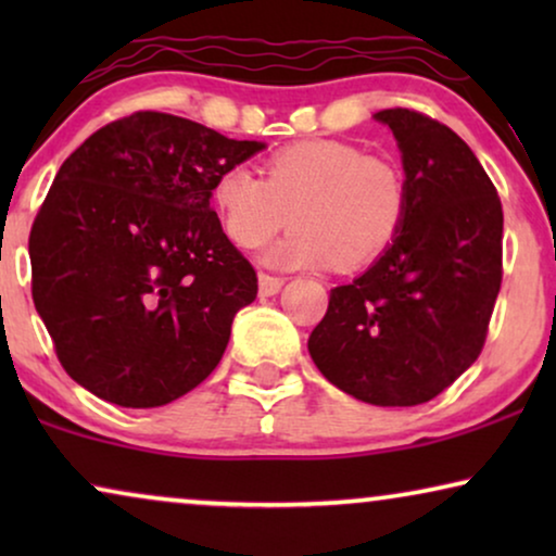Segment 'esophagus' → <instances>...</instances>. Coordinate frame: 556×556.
<instances>
[{"label":"esophagus","instance_id":"esophagus-1","mask_svg":"<svg viewBox=\"0 0 556 556\" xmlns=\"http://www.w3.org/2000/svg\"><path fill=\"white\" fill-rule=\"evenodd\" d=\"M261 295H276L280 288H283L286 280L278 278V276H268V273H261Z\"/></svg>","mask_w":556,"mask_h":556}]
</instances>
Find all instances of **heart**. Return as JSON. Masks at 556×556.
Wrapping results in <instances>:
<instances>
[{
    "label": "heart",
    "mask_w": 556,
    "mask_h": 556,
    "mask_svg": "<svg viewBox=\"0 0 556 556\" xmlns=\"http://www.w3.org/2000/svg\"><path fill=\"white\" fill-rule=\"evenodd\" d=\"M212 204L227 238L253 250L288 223L293 230L270 248L278 268L362 270L379 261L402 230L407 187L382 156L362 154L341 139L286 143L263 162V179L227 166L212 185Z\"/></svg>",
    "instance_id": "heart-1"
}]
</instances>
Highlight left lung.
<instances>
[{
	"label": "left lung",
	"instance_id": "left-lung-1",
	"mask_svg": "<svg viewBox=\"0 0 556 556\" xmlns=\"http://www.w3.org/2000/svg\"><path fill=\"white\" fill-rule=\"evenodd\" d=\"M375 118L402 151L407 215L371 268L333 288L308 354L341 392L413 407L481 354L504 276V210L481 162L445 124L409 109Z\"/></svg>",
	"mask_w": 556,
	"mask_h": 556
}]
</instances>
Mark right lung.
Masks as SVG:
<instances>
[{"instance_id": "add662e5", "label": "right lung", "mask_w": 556, "mask_h": 556, "mask_svg": "<svg viewBox=\"0 0 556 556\" xmlns=\"http://www.w3.org/2000/svg\"><path fill=\"white\" fill-rule=\"evenodd\" d=\"M261 141L139 111L60 166L33 232V301L63 369L121 407H162L223 359L257 276L210 207Z\"/></svg>"}]
</instances>
